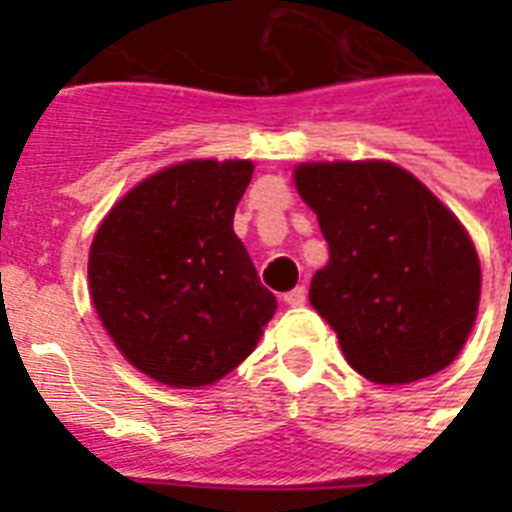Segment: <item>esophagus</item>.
Returning a JSON list of instances; mask_svg holds the SVG:
<instances>
[{"label":"esophagus","instance_id":"34e87169","mask_svg":"<svg viewBox=\"0 0 512 512\" xmlns=\"http://www.w3.org/2000/svg\"><path fill=\"white\" fill-rule=\"evenodd\" d=\"M305 297H308L305 287H295L292 292H287V295H284V303L292 305V308H300V305H305Z\"/></svg>","mask_w":512,"mask_h":512}]
</instances>
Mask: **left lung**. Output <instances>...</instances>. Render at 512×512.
I'll use <instances>...</instances> for the list:
<instances>
[{
  "instance_id": "8db88e82",
  "label": "left lung",
  "mask_w": 512,
  "mask_h": 512,
  "mask_svg": "<svg viewBox=\"0 0 512 512\" xmlns=\"http://www.w3.org/2000/svg\"><path fill=\"white\" fill-rule=\"evenodd\" d=\"M295 185L329 244L308 297L348 364L380 385L452 364L481 297V263L460 220L390 162L300 164Z\"/></svg>"
}]
</instances>
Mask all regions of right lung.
<instances>
[{
  "label": "right lung",
  "mask_w": 512,
  "mask_h": 512,
  "mask_svg": "<svg viewBox=\"0 0 512 512\" xmlns=\"http://www.w3.org/2000/svg\"><path fill=\"white\" fill-rule=\"evenodd\" d=\"M252 172L247 159L172 164L116 201L92 239V305L122 356L162 385L225 377L276 313L233 233Z\"/></svg>",
  "instance_id": "right-lung-1"
}]
</instances>
